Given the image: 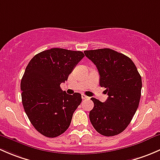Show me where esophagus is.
Returning a JSON list of instances; mask_svg holds the SVG:
<instances>
[{
	"label": "esophagus",
	"instance_id": "esophagus-1",
	"mask_svg": "<svg viewBox=\"0 0 160 160\" xmlns=\"http://www.w3.org/2000/svg\"><path fill=\"white\" fill-rule=\"evenodd\" d=\"M89 97H88V96H86V95L85 94H82V99H83V100H86V99H89Z\"/></svg>",
	"mask_w": 160,
	"mask_h": 160
}]
</instances>
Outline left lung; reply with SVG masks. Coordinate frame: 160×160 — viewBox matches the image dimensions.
<instances>
[{"mask_svg": "<svg viewBox=\"0 0 160 160\" xmlns=\"http://www.w3.org/2000/svg\"><path fill=\"white\" fill-rule=\"evenodd\" d=\"M84 54L96 65L100 85L108 98L104 103L94 98L90 121L104 136H114L128 127L141 98L142 77L129 57L111 49L86 50Z\"/></svg>", "mask_w": 160, "mask_h": 160, "instance_id": "8db88e82", "label": "left lung"}]
</instances>
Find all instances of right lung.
Here are the masks:
<instances>
[{"label":"right lung","mask_w":160,"mask_h":160,"mask_svg":"<svg viewBox=\"0 0 160 160\" xmlns=\"http://www.w3.org/2000/svg\"><path fill=\"white\" fill-rule=\"evenodd\" d=\"M83 57L80 51L52 48L36 54L28 62L21 81L22 104L32 125L42 135L54 138L70 126L81 94H67L60 84Z\"/></svg>","instance_id":"add662e5"}]
</instances>
